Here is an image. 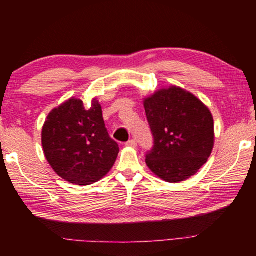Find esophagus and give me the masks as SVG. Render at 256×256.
<instances>
[{"instance_id": "34e87169", "label": "esophagus", "mask_w": 256, "mask_h": 256, "mask_svg": "<svg viewBox=\"0 0 256 256\" xmlns=\"http://www.w3.org/2000/svg\"><path fill=\"white\" fill-rule=\"evenodd\" d=\"M125 146H131V148H136V146H138V142L134 140V138H132V140H130V141H128L126 144H125Z\"/></svg>"}]
</instances>
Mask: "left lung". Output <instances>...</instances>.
I'll return each mask as SVG.
<instances>
[{"mask_svg":"<svg viewBox=\"0 0 256 256\" xmlns=\"http://www.w3.org/2000/svg\"><path fill=\"white\" fill-rule=\"evenodd\" d=\"M144 105L154 136V148L146 156L150 170L170 183L196 175L214 144L209 108L176 86L158 90L144 99Z\"/></svg>","mask_w":256,"mask_h":256,"instance_id":"8db88e82","label":"left lung"}]
</instances>
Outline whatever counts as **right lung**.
Returning a JSON list of instances; mask_svg holds the SVG:
<instances>
[{"label":"right lung","instance_id":"add662e5","mask_svg":"<svg viewBox=\"0 0 256 256\" xmlns=\"http://www.w3.org/2000/svg\"><path fill=\"white\" fill-rule=\"evenodd\" d=\"M42 144L56 174L76 185L102 180L114 166L120 151L107 132L97 99L88 110L76 98L54 108L42 126Z\"/></svg>","mask_w":256,"mask_h":256}]
</instances>
